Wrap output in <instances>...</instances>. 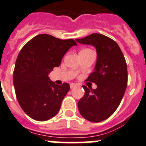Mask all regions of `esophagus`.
I'll return each instance as SVG.
<instances>
[{"mask_svg": "<svg viewBox=\"0 0 146 146\" xmlns=\"http://www.w3.org/2000/svg\"><path fill=\"white\" fill-rule=\"evenodd\" d=\"M76 84H73V83H72V84H70V88H75V87H76Z\"/></svg>", "mask_w": 146, "mask_h": 146, "instance_id": "1", "label": "esophagus"}]
</instances>
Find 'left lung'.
Here are the masks:
<instances>
[{
    "instance_id": "left-lung-1",
    "label": "left lung",
    "mask_w": 146,
    "mask_h": 146,
    "mask_svg": "<svg viewBox=\"0 0 146 146\" xmlns=\"http://www.w3.org/2000/svg\"><path fill=\"white\" fill-rule=\"evenodd\" d=\"M76 40L92 44L97 52L95 70L87 78L97 88L93 90L83 86L85 94L78 101V110L87 120L102 122L116 111L125 94L127 85L126 61L117 43L105 35L94 33Z\"/></svg>"
}]
</instances>
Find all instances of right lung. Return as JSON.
<instances>
[{"label": "right lung", "mask_w": 146, "mask_h": 146, "mask_svg": "<svg viewBox=\"0 0 146 146\" xmlns=\"http://www.w3.org/2000/svg\"><path fill=\"white\" fill-rule=\"evenodd\" d=\"M74 45L77 43L73 39L42 34L29 41L20 51L13 70V85L19 104L32 119L48 120L59 111L70 85H57L48 75Z\"/></svg>", "instance_id": "obj_1"}]
</instances>
